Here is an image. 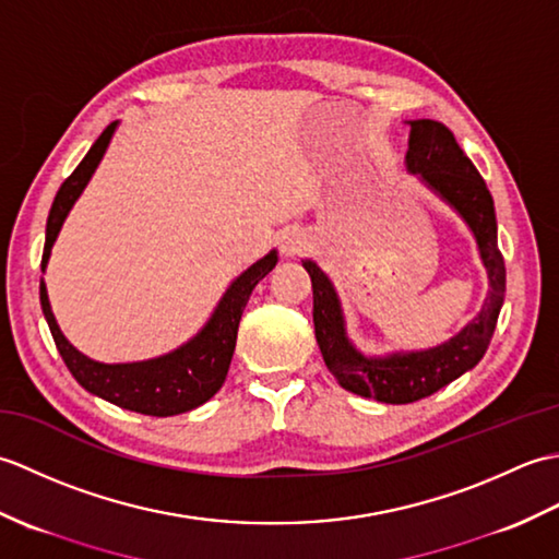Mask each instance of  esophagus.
Wrapping results in <instances>:
<instances>
[{
  "label": "esophagus",
  "instance_id": "1",
  "mask_svg": "<svg viewBox=\"0 0 559 559\" xmlns=\"http://www.w3.org/2000/svg\"><path fill=\"white\" fill-rule=\"evenodd\" d=\"M307 245H310V237H307V233L300 228H293L281 237V252L286 257H300L307 249Z\"/></svg>",
  "mask_w": 559,
  "mask_h": 559
}]
</instances>
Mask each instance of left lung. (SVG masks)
Masks as SVG:
<instances>
[{
  "instance_id": "left-lung-1",
  "label": "left lung",
  "mask_w": 559,
  "mask_h": 559,
  "mask_svg": "<svg viewBox=\"0 0 559 559\" xmlns=\"http://www.w3.org/2000/svg\"><path fill=\"white\" fill-rule=\"evenodd\" d=\"M406 168L432 194L454 209L476 237L488 273V295L480 312L456 336L423 350L367 355L348 338L346 317L334 283L312 259L302 266L312 278L314 336L329 372L336 382L365 399L382 403H413L435 394L480 362L495 334L504 302V259L497 247L495 201L488 185L442 122L411 120Z\"/></svg>"
}]
</instances>
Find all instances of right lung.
<instances>
[{
	"instance_id": "obj_1",
	"label": "right lung",
	"mask_w": 559,
	"mask_h": 559,
	"mask_svg": "<svg viewBox=\"0 0 559 559\" xmlns=\"http://www.w3.org/2000/svg\"><path fill=\"white\" fill-rule=\"evenodd\" d=\"M120 122L108 124V129L98 136L96 144L91 146L76 170L71 173L64 185L52 201L50 216H47L45 228V249H43V273L47 261L52 254V245L57 240L59 230L69 216L71 206L76 204L83 189L91 182L93 173L100 165L105 151H108L110 141L115 136V129ZM278 252L271 249L269 254L254 261L252 266L237 276L228 290L223 293L216 310L209 317V322L201 326L197 336L182 343L158 358L139 360V362H98L76 350L67 336L59 329L57 319L52 314L50 298H47L45 281L40 278V307L50 326V334L55 338V346L62 355L69 372L74 374L76 382L91 391L93 396H100L105 401L115 403L124 411L156 415V418H168V415H180L192 408H199L201 403L213 399V394L223 386L225 374L235 353L237 341V326L245 312V305L252 295L257 283L266 276V273L276 266Z\"/></svg>"
}]
</instances>
